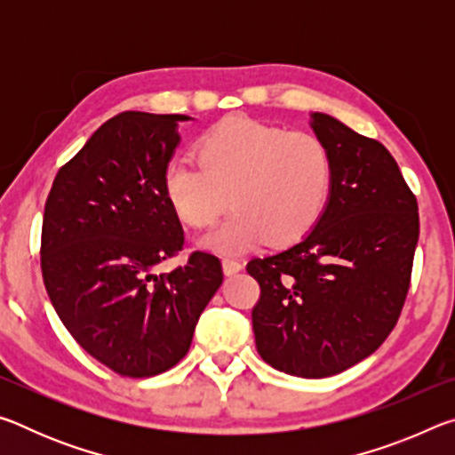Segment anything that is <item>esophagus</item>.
I'll return each instance as SVG.
<instances>
[{
  "instance_id": "34e87169",
  "label": "esophagus",
  "mask_w": 455,
  "mask_h": 455,
  "mask_svg": "<svg viewBox=\"0 0 455 455\" xmlns=\"http://www.w3.org/2000/svg\"><path fill=\"white\" fill-rule=\"evenodd\" d=\"M243 268V265L238 263L236 259H222V271H225V275H235Z\"/></svg>"
}]
</instances>
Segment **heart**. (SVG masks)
I'll list each match as a JSON object with an SVG mask.
<instances>
[{
    "label": "heart",
    "instance_id": "1",
    "mask_svg": "<svg viewBox=\"0 0 455 455\" xmlns=\"http://www.w3.org/2000/svg\"><path fill=\"white\" fill-rule=\"evenodd\" d=\"M196 154L198 163L166 166L164 192L179 219L196 228L212 225L228 203L235 206L203 238L214 251H246L265 241L292 244L327 209L333 156L317 134L230 116L198 138Z\"/></svg>",
    "mask_w": 455,
    "mask_h": 455
}]
</instances>
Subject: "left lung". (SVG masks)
Masks as SVG:
<instances>
[{
    "label": "left lung",
    "mask_w": 455,
    "mask_h": 455,
    "mask_svg": "<svg viewBox=\"0 0 455 455\" xmlns=\"http://www.w3.org/2000/svg\"><path fill=\"white\" fill-rule=\"evenodd\" d=\"M311 126L333 156V187L313 230L252 259L257 351L289 375L321 379L371 355L394 331L419 238L418 200L389 150L327 114Z\"/></svg>",
    "instance_id": "8db88e82"
}]
</instances>
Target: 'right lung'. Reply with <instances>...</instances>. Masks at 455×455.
I'll return each mask as SVG.
<instances>
[{
    "label": "right lung",
    "instance_id": "obj_1",
    "mask_svg": "<svg viewBox=\"0 0 455 455\" xmlns=\"http://www.w3.org/2000/svg\"><path fill=\"white\" fill-rule=\"evenodd\" d=\"M182 120L122 112L104 122L60 168L45 200L40 255L53 309L84 351L134 379L187 355L222 283L219 257L203 251L154 273L184 244L164 192Z\"/></svg>",
    "mask_w": 455,
    "mask_h": 455
}]
</instances>
